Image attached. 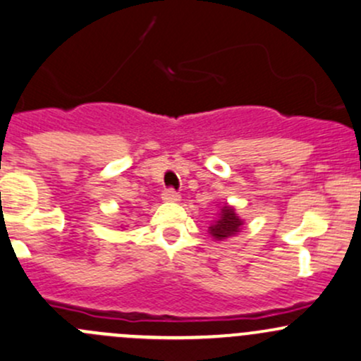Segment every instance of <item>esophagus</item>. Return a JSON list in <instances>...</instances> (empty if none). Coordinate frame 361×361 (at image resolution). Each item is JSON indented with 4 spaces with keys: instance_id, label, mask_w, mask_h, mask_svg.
<instances>
[{
    "instance_id": "34e87169",
    "label": "esophagus",
    "mask_w": 361,
    "mask_h": 361,
    "mask_svg": "<svg viewBox=\"0 0 361 361\" xmlns=\"http://www.w3.org/2000/svg\"><path fill=\"white\" fill-rule=\"evenodd\" d=\"M162 199H164L166 202H178L181 197H180V193L171 190V188H169V190H164V193H162Z\"/></svg>"
}]
</instances>
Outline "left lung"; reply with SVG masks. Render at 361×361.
<instances>
[{"label": "left lung", "instance_id": "obj_1", "mask_svg": "<svg viewBox=\"0 0 361 361\" xmlns=\"http://www.w3.org/2000/svg\"><path fill=\"white\" fill-rule=\"evenodd\" d=\"M242 225H244V219H240V216L235 212L233 207L228 206V204H223L218 218L209 226V233L216 240H225V238L237 235L240 231Z\"/></svg>", "mask_w": 361, "mask_h": 361}]
</instances>
